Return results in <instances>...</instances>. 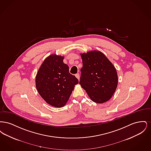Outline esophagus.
Instances as JSON below:
<instances>
[{"instance_id":"esophagus-1","label":"esophagus","mask_w":151,"mask_h":151,"mask_svg":"<svg viewBox=\"0 0 151 151\" xmlns=\"http://www.w3.org/2000/svg\"><path fill=\"white\" fill-rule=\"evenodd\" d=\"M75 76L78 78V80H79V79H80V75H79V73H76V75H75Z\"/></svg>"}]
</instances>
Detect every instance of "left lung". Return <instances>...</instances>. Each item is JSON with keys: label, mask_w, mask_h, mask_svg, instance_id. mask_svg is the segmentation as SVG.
<instances>
[{"label": "left lung", "mask_w": 151, "mask_h": 151, "mask_svg": "<svg viewBox=\"0 0 151 151\" xmlns=\"http://www.w3.org/2000/svg\"><path fill=\"white\" fill-rule=\"evenodd\" d=\"M80 55L83 62L80 86L94 102L102 104L109 100L118 82L114 65L100 51H90Z\"/></svg>", "instance_id": "obj_1"}]
</instances>
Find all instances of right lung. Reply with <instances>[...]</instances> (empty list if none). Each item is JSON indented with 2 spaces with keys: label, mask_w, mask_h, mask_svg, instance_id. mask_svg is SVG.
Masks as SVG:
<instances>
[{
  "label": "right lung",
  "mask_w": 151,
  "mask_h": 151,
  "mask_svg": "<svg viewBox=\"0 0 151 151\" xmlns=\"http://www.w3.org/2000/svg\"><path fill=\"white\" fill-rule=\"evenodd\" d=\"M64 57L51 54L41 65L36 76L37 90L48 104L56 108L64 106L78 80L69 72Z\"/></svg>",
  "instance_id": "1"
}]
</instances>
